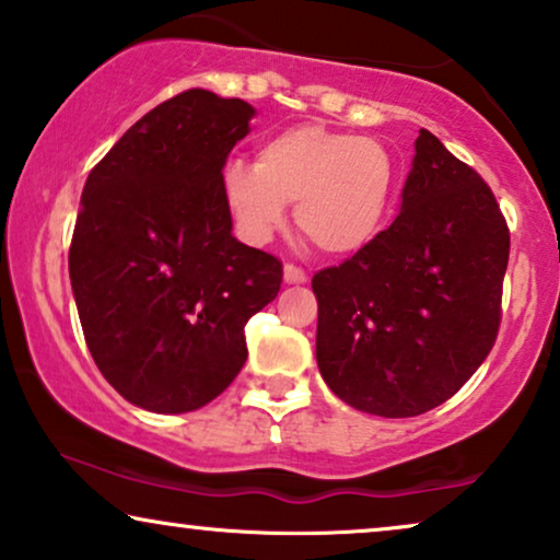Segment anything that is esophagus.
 I'll return each mask as SVG.
<instances>
[{
    "label": "esophagus",
    "instance_id": "obj_1",
    "mask_svg": "<svg viewBox=\"0 0 560 560\" xmlns=\"http://www.w3.org/2000/svg\"><path fill=\"white\" fill-rule=\"evenodd\" d=\"M282 278H285L288 285H303V282L308 280V275L303 272L301 267H295V265H285V267H282Z\"/></svg>",
    "mask_w": 560,
    "mask_h": 560
}]
</instances>
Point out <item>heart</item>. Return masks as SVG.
I'll return each instance as SVG.
<instances>
[{"label": "heart", "instance_id": "1", "mask_svg": "<svg viewBox=\"0 0 560 560\" xmlns=\"http://www.w3.org/2000/svg\"><path fill=\"white\" fill-rule=\"evenodd\" d=\"M394 166L370 138L293 126L265 138L254 166L229 162L221 192L238 234L270 242L295 202V226L318 252L347 257L373 242L386 218Z\"/></svg>", "mask_w": 560, "mask_h": 560}]
</instances>
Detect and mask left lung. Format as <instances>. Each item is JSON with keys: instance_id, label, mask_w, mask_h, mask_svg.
<instances>
[{"instance_id": "left-lung-1", "label": "left lung", "mask_w": 560, "mask_h": 560, "mask_svg": "<svg viewBox=\"0 0 560 560\" xmlns=\"http://www.w3.org/2000/svg\"><path fill=\"white\" fill-rule=\"evenodd\" d=\"M401 210L365 249L311 280L316 362L375 417L445 404L497 342L510 229L481 174L419 130Z\"/></svg>"}]
</instances>
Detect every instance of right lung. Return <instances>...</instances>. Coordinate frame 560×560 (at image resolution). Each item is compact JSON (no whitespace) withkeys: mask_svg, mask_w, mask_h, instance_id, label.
<instances>
[{"mask_svg":"<svg viewBox=\"0 0 560 560\" xmlns=\"http://www.w3.org/2000/svg\"><path fill=\"white\" fill-rule=\"evenodd\" d=\"M254 107L187 90L130 126L86 177L69 249L79 322L133 406L195 411L246 362L244 326L275 301L278 257L231 234L221 174Z\"/></svg>","mask_w":560,"mask_h":560,"instance_id":"obj_1","label":"right lung"}]
</instances>
